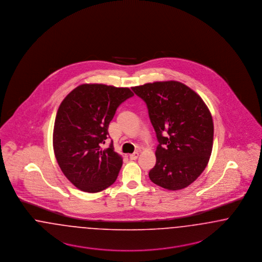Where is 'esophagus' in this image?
I'll return each mask as SVG.
<instances>
[{
    "label": "esophagus",
    "mask_w": 262,
    "mask_h": 262,
    "mask_svg": "<svg viewBox=\"0 0 262 262\" xmlns=\"http://www.w3.org/2000/svg\"><path fill=\"white\" fill-rule=\"evenodd\" d=\"M138 157H139V154H138V152L131 154V155L129 156V158H130V160H136L137 159H138Z\"/></svg>",
    "instance_id": "34e87169"
}]
</instances>
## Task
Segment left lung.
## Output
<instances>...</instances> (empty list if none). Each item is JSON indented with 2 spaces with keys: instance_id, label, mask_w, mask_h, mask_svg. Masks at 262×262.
<instances>
[{
  "instance_id": "left-lung-1",
  "label": "left lung",
  "mask_w": 262,
  "mask_h": 262,
  "mask_svg": "<svg viewBox=\"0 0 262 262\" xmlns=\"http://www.w3.org/2000/svg\"><path fill=\"white\" fill-rule=\"evenodd\" d=\"M132 90L147 103L160 143L149 179L170 191L188 187L205 170L211 155L214 128L208 107L178 81L147 83Z\"/></svg>"
}]
</instances>
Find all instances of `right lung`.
Wrapping results in <instances>:
<instances>
[{
  "label": "right lung",
  "mask_w": 262,
  "mask_h": 262,
  "mask_svg": "<svg viewBox=\"0 0 262 262\" xmlns=\"http://www.w3.org/2000/svg\"><path fill=\"white\" fill-rule=\"evenodd\" d=\"M134 96L129 88L82 84L57 110L53 146L57 163L76 188L98 193L113 185L122 166L114 144L102 149L108 124L121 102Z\"/></svg>",
  "instance_id": "add662e5"
}]
</instances>
